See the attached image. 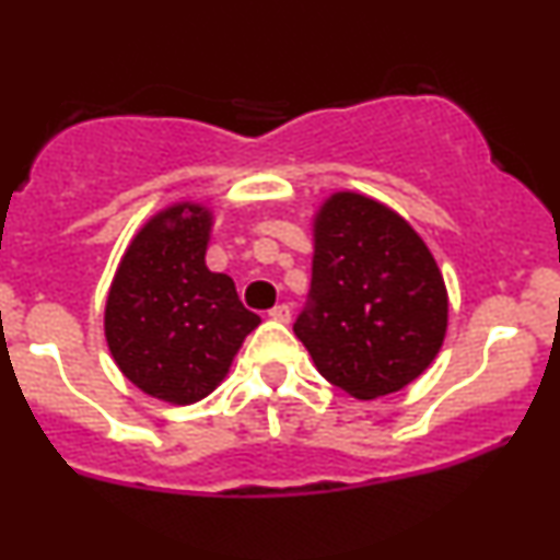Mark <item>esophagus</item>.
<instances>
[{"label": "esophagus", "instance_id": "34e87169", "mask_svg": "<svg viewBox=\"0 0 560 560\" xmlns=\"http://www.w3.org/2000/svg\"><path fill=\"white\" fill-rule=\"evenodd\" d=\"M268 316L273 320H279V324H289V318H292V311H289V305H276L273 311H268Z\"/></svg>", "mask_w": 560, "mask_h": 560}]
</instances>
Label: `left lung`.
Listing matches in <instances>:
<instances>
[{"label":"left lung","mask_w":560,"mask_h":560,"mask_svg":"<svg viewBox=\"0 0 560 560\" xmlns=\"http://www.w3.org/2000/svg\"><path fill=\"white\" fill-rule=\"evenodd\" d=\"M294 334L355 400L419 378L447 334V287L419 231L361 191L326 197L313 213L311 307Z\"/></svg>","instance_id":"obj_1"}]
</instances>
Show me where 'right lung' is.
I'll return each instance as SVG.
<instances>
[{"label": "right lung", "mask_w": 560, "mask_h": 560, "mask_svg": "<svg viewBox=\"0 0 560 560\" xmlns=\"http://www.w3.org/2000/svg\"><path fill=\"white\" fill-rule=\"evenodd\" d=\"M215 215L178 199L141 223L128 242L105 302V339L133 387L168 405H191L226 378L260 316L234 281L205 262Z\"/></svg>", "instance_id": "1"}]
</instances>
